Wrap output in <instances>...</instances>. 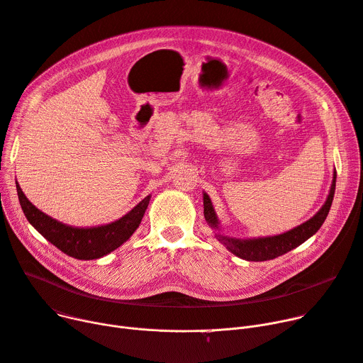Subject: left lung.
Returning a JSON list of instances; mask_svg holds the SVG:
<instances>
[{
    "label": "left lung",
    "instance_id": "8db88e82",
    "mask_svg": "<svg viewBox=\"0 0 363 363\" xmlns=\"http://www.w3.org/2000/svg\"><path fill=\"white\" fill-rule=\"evenodd\" d=\"M334 189H335V172L331 184V189L325 204L321 207V210L309 219L308 222L302 223L301 226L289 230L281 235L269 236V238H258V239H247V240H239V239H230L225 236H219V240L226 245V248L235 254L236 257L247 259V261H265V259H273L277 258L294 248L303 244L308 238H311L315 233L327 219V214L330 211L333 197H334ZM204 217L208 222V225L214 229L219 226L217 222V216L214 213V208L211 206V201L207 194H204Z\"/></svg>",
    "mask_w": 363,
    "mask_h": 363
}]
</instances>
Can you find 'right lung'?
Masks as SVG:
<instances>
[{
	"instance_id": "right-lung-1",
	"label": "right lung",
	"mask_w": 363,
	"mask_h": 363,
	"mask_svg": "<svg viewBox=\"0 0 363 363\" xmlns=\"http://www.w3.org/2000/svg\"><path fill=\"white\" fill-rule=\"evenodd\" d=\"M16 188L23 213L28 217L30 225L64 254L79 259L101 258L123 245L138 228L150 201V196H147L130 213L109 225L72 228L42 213L23 194L18 184H16Z\"/></svg>"
}]
</instances>
